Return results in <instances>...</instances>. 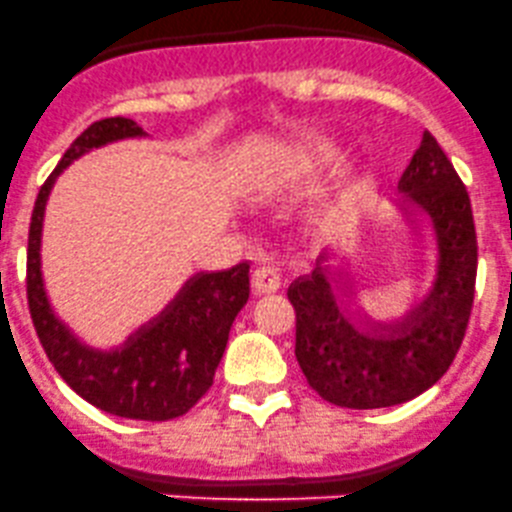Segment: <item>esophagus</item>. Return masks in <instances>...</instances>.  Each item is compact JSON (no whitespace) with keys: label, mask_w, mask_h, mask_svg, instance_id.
Wrapping results in <instances>:
<instances>
[{"label":"esophagus","mask_w":512,"mask_h":512,"mask_svg":"<svg viewBox=\"0 0 512 512\" xmlns=\"http://www.w3.org/2000/svg\"><path fill=\"white\" fill-rule=\"evenodd\" d=\"M280 288V273L273 266H258L254 271L256 295H271Z\"/></svg>","instance_id":"1"}]
</instances>
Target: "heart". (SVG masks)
I'll list each match as a JSON object with an SVG mask.
<instances>
[{"mask_svg": "<svg viewBox=\"0 0 512 512\" xmlns=\"http://www.w3.org/2000/svg\"><path fill=\"white\" fill-rule=\"evenodd\" d=\"M342 156V144L329 136H320V139L310 141L305 148L295 151L293 156L280 161V166L276 168V180H283V183H290V180H300L305 175L317 173V170L327 168L329 163H334L337 158ZM361 188V168L351 166L344 170L342 180L339 185L334 188V192H329L327 197L320 202L317 207V222L320 224H332L339 222L349 207L354 205L356 195H359Z\"/></svg>", "mask_w": 512, "mask_h": 512, "instance_id": "heart-1", "label": "heart"}]
</instances>
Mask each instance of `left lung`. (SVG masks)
Masks as SVG:
<instances>
[{
	"mask_svg": "<svg viewBox=\"0 0 512 512\" xmlns=\"http://www.w3.org/2000/svg\"><path fill=\"white\" fill-rule=\"evenodd\" d=\"M398 188L403 212L410 222H427L437 251L432 288L410 310L393 320L351 310L356 288L349 256L339 254L320 256L310 276L288 288L298 364L307 383L339 408H390L425 393L452 366L469 324L478 261L474 214L464 183L430 131Z\"/></svg>",
	"mask_w": 512,
	"mask_h": 512,
	"instance_id": "1",
	"label": "left lung"
}]
</instances>
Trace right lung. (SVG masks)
Wrapping results in <instances>:
<instances>
[{
	"label": "right lung",
	"mask_w": 512,
	"mask_h": 512,
	"mask_svg": "<svg viewBox=\"0 0 512 512\" xmlns=\"http://www.w3.org/2000/svg\"><path fill=\"white\" fill-rule=\"evenodd\" d=\"M139 124L109 117L87 126L65 151L36 197L26 254V295L36 334L65 383L109 415L163 422L185 415L212 386L227 349L229 329L249 300V263L227 271L190 276L153 320L141 324L119 346L97 349L82 342L53 310L41 271V236L46 202L58 175L92 148L144 139Z\"/></svg>",
	"instance_id": "1"
}]
</instances>
